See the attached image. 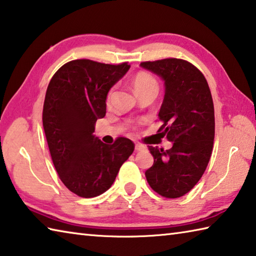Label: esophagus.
Instances as JSON below:
<instances>
[{"mask_svg": "<svg viewBox=\"0 0 256 256\" xmlns=\"http://www.w3.org/2000/svg\"><path fill=\"white\" fill-rule=\"evenodd\" d=\"M146 146H142V144H136V151H144V150H146Z\"/></svg>", "mask_w": 256, "mask_h": 256, "instance_id": "obj_1", "label": "esophagus"}]
</instances>
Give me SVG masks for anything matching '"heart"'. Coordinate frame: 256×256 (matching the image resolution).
Listing matches in <instances>:
<instances>
[{
	"label": "heart",
	"instance_id": "b5f03b06",
	"mask_svg": "<svg viewBox=\"0 0 256 256\" xmlns=\"http://www.w3.org/2000/svg\"><path fill=\"white\" fill-rule=\"evenodd\" d=\"M132 85L134 88V92H136V94L138 96L148 92H158V82L156 80V78L146 72H138V74H136V76H134L132 80ZM112 94L113 92L110 90L108 92V100H110Z\"/></svg>",
	"mask_w": 256,
	"mask_h": 256
}]
</instances>
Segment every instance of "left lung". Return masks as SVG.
<instances>
[{"instance_id":"obj_1","label":"left lung","mask_w":256,"mask_h":256,"mask_svg":"<svg viewBox=\"0 0 256 256\" xmlns=\"http://www.w3.org/2000/svg\"><path fill=\"white\" fill-rule=\"evenodd\" d=\"M140 66L164 82L158 134L172 148L148 146L154 162L146 171L150 187L166 198L192 190L205 172L215 138V112L208 82L202 72L182 59L144 62Z\"/></svg>"}]
</instances>
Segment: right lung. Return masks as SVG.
Segmentation results:
<instances>
[{"label": "right lung", "mask_w": 256, "mask_h": 256, "mask_svg": "<svg viewBox=\"0 0 256 256\" xmlns=\"http://www.w3.org/2000/svg\"><path fill=\"white\" fill-rule=\"evenodd\" d=\"M128 69V62L72 60L48 85L42 123L51 159L60 180L80 197H96L110 189L134 151L126 138L105 144L92 134L96 120L106 114L110 90Z\"/></svg>", "instance_id": "right-lung-1"}]
</instances>
